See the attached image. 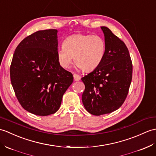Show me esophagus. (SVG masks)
I'll use <instances>...</instances> for the list:
<instances>
[{"mask_svg": "<svg viewBox=\"0 0 156 156\" xmlns=\"http://www.w3.org/2000/svg\"><path fill=\"white\" fill-rule=\"evenodd\" d=\"M73 76H74V79L75 81H79L80 80V76L79 75H78L76 74H74L73 75Z\"/></svg>", "mask_w": 156, "mask_h": 156, "instance_id": "1", "label": "esophagus"}]
</instances>
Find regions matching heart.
<instances>
[{
  "mask_svg": "<svg viewBox=\"0 0 156 156\" xmlns=\"http://www.w3.org/2000/svg\"><path fill=\"white\" fill-rule=\"evenodd\" d=\"M63 47L56 52L60 66L66 69L72 60L76 66L86 72H90L98 67L104 59L106 43L98 34H76L67 37L63 42Z\"/></svg>",
  "mask_w": 156,
  "mask_h": 156,
  "instance_id": "b5f03b06",
  "label": "heart"
}]
</instances>
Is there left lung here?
Listing matches in <instances>:
<instances>
[{
	"mask_svg": "<svg viewBox=\"0 0 156 156\" xmlns=\"http://www.w3.org/2000/svg\"><path fill=\"white\" fill-rule=\"evenodd\" d=\"M106 50L100 66L82 78V100L86 110L100 115L118 110L127 97L132 78V63L124 42L109 28L101 27Z\"/></svg>",
	"mask_w": 156,
	"mask_h": 156,
	"instance_id": "1",
	"label": "left lung"
}]
</instances>
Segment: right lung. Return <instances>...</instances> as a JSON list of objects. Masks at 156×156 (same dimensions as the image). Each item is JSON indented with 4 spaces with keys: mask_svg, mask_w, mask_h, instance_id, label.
I'll return each mask as SVG.
<instances>
[{
    "mask_svg": "<svg viewBox=\"0 0 156 156\" xmlns=\"http://www.w3.org/2000/svg\"><path fill=\"white\" fill-rule=\"evenodd\" d=\"M58 30H39L25 38L14 51L10 80L24 110L44 116L60 108L73 76L57 60Z\"/></svg>",
    "mask_w": 156,
    "mask_h": 156,
    "instance_id": "obj_1",
    "label": "right lung"
}]
</instances>
